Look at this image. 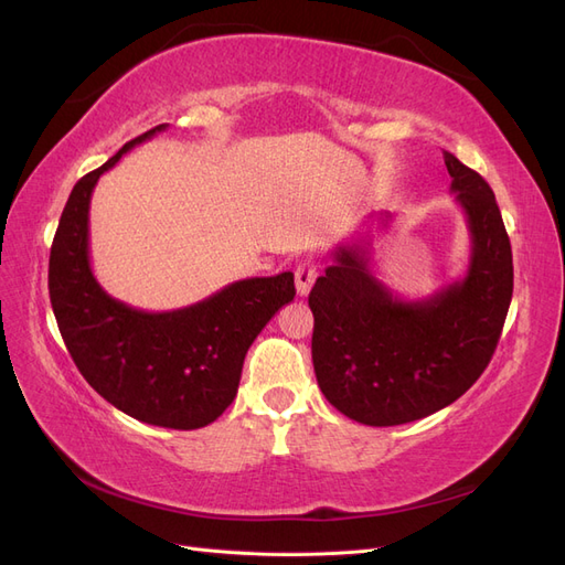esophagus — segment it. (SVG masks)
Masks as SVG:
<instances>
[{
	"instance_id": "esophagus-1",
	"label": "esophagus",
	"mask_w": 565,
	"mask_h": 565,
	"mask_svg": "<svg viewBox=\"0 0 565 565\" xmlns=\"http://www.w3.org/2000/svg\"><path fill=\"white\" fill-rule=\"evenodd\" d=\"M316 276H318V270H316V264H311V262H303L295 268V282H297L299 297H309L311 287L316 282Z\"/></svg>"
}]
</instances>
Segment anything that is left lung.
Here are the masks:
<instances>
[{"label": "left lung", "mask_w": 565, "mask_h": 565, "mask_svg": "<svg viewBox=\"0 0 565 565\" xmlns=\"http://www.w3.org/2000/svg\"><path fill=\"white\" fill-rule=\"evenodd\" d=\"M469 226L465 276L431 297L403 299L374 276L370 233L332 252L309 295L313 370L341 415L396 426L455 403L498 349L514 292V264L492 188L443 152ZM391 214H377L388 226Z\"/></svg>", "instance_id": "1"}]
</instances>
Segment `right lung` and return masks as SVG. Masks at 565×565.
I'll return each mask as SVG.
<instances>
[{"mask_svg": "<svg viewBox=\"0 0 565 565\" xmlns=\"http://www.w3.org/2000/svg\"><path fill=\"white\" fill-rule=\"evenodd\" d=\"M164 129L136 136L75 183L51 245L49 297L65 347L96 393L134 419L191 431L233 403L247 349L297 289L285 270L231 282L185 309L150 313L98 285L89 259L94 188L125 152Z\"/></svg>", "mask_w": 565, "mask_h": 565, "instance_id": "obj_1", "label": "right lung"}]
</instances>
